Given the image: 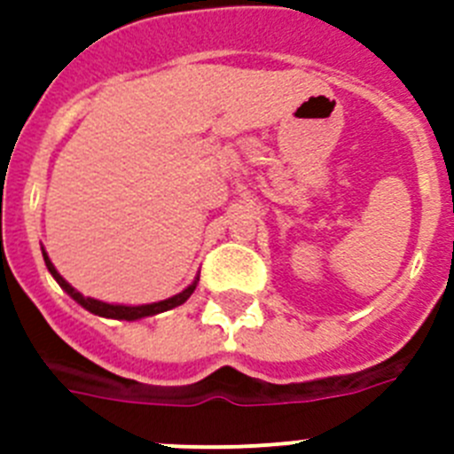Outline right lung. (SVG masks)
Returning <instances> with one entry per match:
<instances>
[{"label": "right lung", "instance_id": "obj_1", "mask_svg": "<svg viewBox=\"0 0 454 454\" xmlns=\"http://www.w3.org/2000/svg\"><path fill=\"white\" fill-rule=\"evenodd\" d=\"M43 259H45L47 270H50L51 277H54L56 282H59V286H61L63 291H66L67 295H70V298L74 300V302H79L83 309H88L90 314L102 316V318L138 320V318H147V316L163 314V311H168V309H175V307H179V304L186 302V300L192 295V291H195V286H198V282H200V277H195V282H192L191 286H186L182 293H177V295H172V298L161 300V302L138 304V307H129V304H108V302H99V300H95V298H86V295H82V293H79L77 288H72L70 284H67L66 279H63V277L59 275V270H56L54 263L50 262V256H47L45 250H43Z\"/></svg>", "mask_w": 454, "mask_h": 454}]
</instances>
